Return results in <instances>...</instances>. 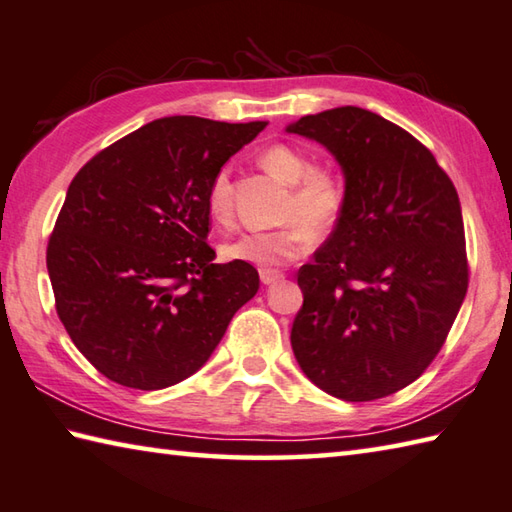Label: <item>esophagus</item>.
<instances>
[{
	"mask_svg": "<svg viewBox=\"0 0 512 512\" xmlns=\"http://www.w3.org/2000/svg\"><path fill=\"white\" fill-rule=\"evenodd\" d=\"M282 277L284 275L280 271H275V268H262V271H259V280H262V284H266V286L280 282Z\"/></svg>",
	"mask_w": 512,
	"mask_h": 512,
	"instance_id": "34e87169",
	"label": "esophagus"
}]
</instances>
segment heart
I'll return each instance as SVG.
<instances>
[{"label":"heart","mask_w":512,"mask_h":512,"mask_svg":"<svg viewBox=\"0 0 512 512\" xmlns=\"http://www.w3.org/2000/svg\"><path fill=\"white\" fill-rule=\"evenodd\" d=\"M259 161L277 179L293 185L284 210L286 224L275 230L244 232L221 246V255L230 262L275 268L302 257L313 244V232L327 235L338 226L347 208V181L333 167L313 165L309 154L288 143L268 145L259 154ZM206 208L217 224H230L232 183L228 167H221L212 176Z\"/></svg>","instance_id":"obj_1"}]
</instances>
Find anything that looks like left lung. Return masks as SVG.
Returning <instances> with one entry per match:
<instances>
[{
  "mask_svg": "<svg viewBox=\"0 0 512 512\" xmlns=\"http://www.w3.org/2000/svg\"><path fill=\"white\" fill-rule=\"evenodd\" d=\"M286 132L327 147L347 181L345 215L297 273L295 360L322 392L376 401L423 374L466 297L459 194L423 143L374 111L327 109Z\"/></svg>",
  "mask_w": 512,
  "mask_h": 512,
  "instance_id": "left-lung-1",
  "label": "left lung"
}]
</instances>
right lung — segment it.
<instances>
[{
  "label": "right lung",
  "mask_w": 512,
  "mask_h": 512,
  "mask_svg": "<svg viewBox=\"0 0 512 512\" xmlns=\"http://www.w3.org/2000/svg\"><path fill=\"white\" fill-rule=\"evenodd\" d=\"M264 127L159 118L73 176L46 268L64 329L102 376L143 392L181 383L255 297L253 266L215 264L206 194Z\"/></svg>",
  "instance_id": "add662e5"
}]
</instances>
